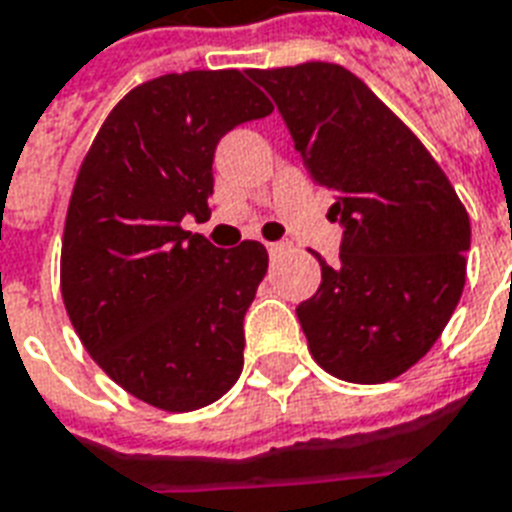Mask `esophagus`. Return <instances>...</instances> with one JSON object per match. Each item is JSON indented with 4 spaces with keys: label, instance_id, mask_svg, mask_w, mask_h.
I'll list each match as a JSON object with an SVG mask.
<instances>
[{
    "label": "esophagus",
    "instance_id": "obj_1",
    "mask_svg": "<svg viewBox=\"0 0 512 512\" xmlns=\"http://www.w3.org/2000/svg\"><path fill=\"white\" fill-rule=\"evenodd\" d=\"M288 248H291V243H288V240H277V243L267 245L269 256H280V253H285Z\"/></svg>",
    "mask_w": 512,
    "mask_h": 512
}]
</instances>
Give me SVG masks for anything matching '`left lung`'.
Listing matches in <instances>:
<instances>
[{"label": "left lung", "mask_w": 512, "mask_h": 512, "mask_svg": "<svg viewBox=\"0 0 512 512\" xmlns=\"http://www.w3.org/2000/svg\"><path fill=\"white\" fill-rule=\"evenodd\" d=\"M344 227L339 264L296 307L320 368L382 384L438 342L465 288L470 219L454 186L371 87L339 63L251 69Z\"/></svg>", "instance_id": "left-lung-1"}]
</instances>
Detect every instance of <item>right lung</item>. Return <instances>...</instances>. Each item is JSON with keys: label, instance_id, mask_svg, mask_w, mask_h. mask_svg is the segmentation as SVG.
Here are the masks:
<instances>
[{"label": "right lung", "instance_id": "right-lung-1", "mask_svg": "<svg viewBox=\"0 0 512 512\" xmlns=\"http://www.w3.org/2000/svg\"><path fill=\"white\" fill-rule=\"evenodd\" d=\"M275 106L237 69L162 74L104 120L74 181L61 293L90 358L149 406L194 411L243 371V320L267 248H216L184 229L211 216L213 152Z\"/></svg>", "mask_w": 512, "mask_h": 512}]
</instances>
